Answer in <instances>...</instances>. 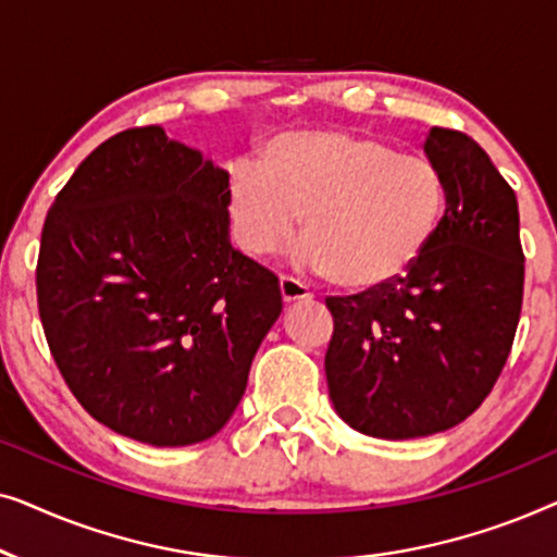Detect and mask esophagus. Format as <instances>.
<instances>
[{"instance_id":"esophagus-1","label":"esophagus","mask_w":557,"mask_h":557,"mask_svg":"<svg viewBox=\"0 0 557 557\" xmlns=\"http://www.w3.org/2000/svg\"><path fill=\"white\" fill-rule=\"evenodd\" d=\"M278 288H281V299H284V304L307 301V299H311V296H314L307 286L301 284V281H296L294 276H281Z\"/></svg>"}]
</instances>
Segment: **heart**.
<instances>
[{
  "label": "heart",
  "mask_w": 557,
  "mask_h": 557,
  "mask_svg": "<svg viewBox=\"0 0 557 557\" xmlns=\"http://www.w3.org/2000/svg\"><path fill=\"white\" fill-rule=\"evenodd\" d=\"M444 208V174L429 157L362 134H281L261 164L238 159L227 174L233 233L248 256L284 248L304 215L301 258L349 292H375L413 269Z\"/></svg>",
  "instance_id": "heart-1"
}]
</instances>
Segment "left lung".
I'll list each match as a JSON object with an SVG mask.
<instances>
[{
  "label": "left lung",
  "mask_w": 557,
  "mask_h": 557,
  "mask_svg": "<svg viewBox=\"0 0 557 557\" xmlns=\"http://www.w3.org/2000/svg\"><path fill=\"white\" fill-rule=\"evenodd\" d=\"M423 149L446 182L429 250L393 284L326 296L330 398L355 431L391 441L474 413L502 375L522 311L515 189L463 132L433 126Z\"/></svg>",
  "instance_id": "obj_1"
}]
</instances>
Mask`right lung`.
<instances>
[{"label":"right lung","mask_w":557,"mask_h":557,"mask_svg":"<svg viewBox=\"0 0 557 557\" xmlns=\"http://www.w3.org/2000/svg\"><path fill=\"white\" fill-rule=\"evenodd\" d=\"M35 284L75 400L151 446L223 429L281 314L278 278L227 238V172L162 126L83 159L45 218Z\"/></svg>","instance_id":"obj_1"}]
</instances>
